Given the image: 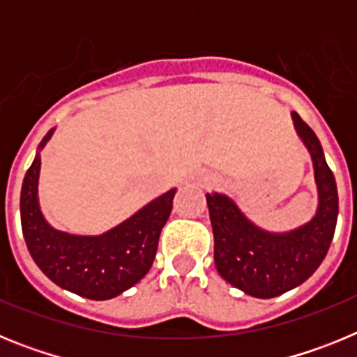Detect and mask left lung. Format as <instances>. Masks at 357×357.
<instances>
[{"label": "left lung", "instance_id": "left-lung-1", "mask_svg": "<svg viewBox=\"0 0 357 357\" xmlns=\"http://www.w3.org/2000/svg\"><path fill=\"white\" fill-rule=\"evenodd\" d=\"M291 119L313 160L318 206L311 220L273 232L255 225L227 195H207L218 273L255 298L279 296L313 275L327 255L338 220V189L320 141L296 112H291Z\"/></svg>", "mask_w": 357, "mask_h": 357}]
</instances>
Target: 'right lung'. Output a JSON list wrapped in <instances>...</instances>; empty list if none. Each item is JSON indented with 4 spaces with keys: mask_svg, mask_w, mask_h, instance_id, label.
Wrapping results in <instances>:
<instances>
[{
    "mask_svg": "<svg viewBox=\"0 0 357 357\" xmlns=\"http://www.w3.org/2000/svg\"><path fill=\"white\" fill-rule=\"evenodd\" d=\"M53 134L55 128L37 146L21 188L24 241L37 266L56 286L91 301H109L137 284L151 268L176 189L153 198L102 234H71L55 229L44 218L39 202L40 151Z\"/></svg>",
    "mask_w": 357,
    "mask_h": 357,
    "instance_id": "add662e5",
    "label": "right lung"
}]
</instances>
